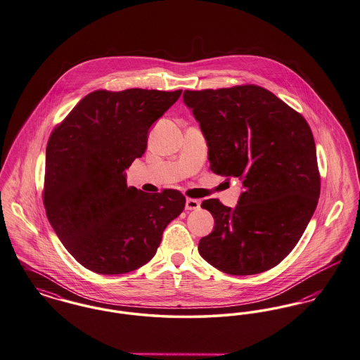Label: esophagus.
<instances>
[{
  "label": "esophagus",
  "instance_id": "1",
  "mask_svg": "<svg viewBox=\"0 0 360 360\" xmlns=\"http://www.w3.org/2000/svg\"><path fill=\"white\" fill-rule=\"evenodd\" d=\"M200 201L198 200H194V198H186V205H185V208H186V211H197V210H200Z\"/></svg>",
  "mask_w": 360,
  "mask_h": 360
}]
</instances>
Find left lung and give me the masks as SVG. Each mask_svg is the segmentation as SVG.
Listing matches in <instances>:
<instances>
[{
  "mask_svg": "<svg viewBox=\"0 0 360 360\" xmlns=\"http://www.w3.org/2000/svg\"><path fill=\"white\" fill-rule=\"evenodd\" d=\"M207 140L212 171L236 176L243 191L235 208L205 200L214 227L198 253L235 276L281 262L304 233L319 198L314 137L306 120L257 85L185 91Z\"/></svg>",
  "mask_w": 360,
  "mask_h": 360,
  "instance_id": "1",
  "label": "left lung"
}]
</instances>
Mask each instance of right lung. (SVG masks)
Listing matches in <instances>:
<instances>
[{"instance_id": "1", "label": "right lung", "mask_w": 360, "mask_h": 360, "mask_svg": "<svg viewBox=\"0 0 360 360\" xmlns=\"http://www.w3.org/2000/svg\"><path fill=\"white\" fill-rule=\"evenodd\" d=\"M182 91H95L50 136L43 202L65 249L101 275L131 272L156 254L185 208L178 191L127 188V172L147 149L149 129Z\"/></svg>"}]
</instances>
